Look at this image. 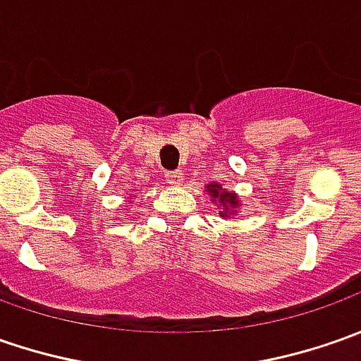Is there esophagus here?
Segmentation results:
<instances>
[{
    "instance_id": "34e87169",
    "label": "esophagus",
    "mask_w": 361,
    "mask_h": 361,
    "mask_svg": "<svg viewBox=\"0 0 361 361\" xmlns=\"http://www.w3.org/2000/svg\"><path fill=\"white\" fill-rule=\"evenodd\" d=\"M181 180H183V173H181L180 169H176V171H166V181L171 183V185H178V183H181Z\"/></svg>"
}]
</instances>
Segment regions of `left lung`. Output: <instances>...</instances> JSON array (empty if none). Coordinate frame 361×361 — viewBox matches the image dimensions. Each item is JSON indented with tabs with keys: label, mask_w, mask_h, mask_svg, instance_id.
<instances>
[{
	"label": "left lung",
	"mask_w": 361,
	"mask_h": 361,
	"mask_svg": "<svg viewBox=\"0 0 361 361\" xmlns=\"http://www.w3.org/2000/svg\"><path fill=\"white\" fill-rule=\"evenodd\" d=\"M207 190H209V193L216 197V202H218L219 205H221V216L224 218H228V216H231V212L240 205V202H238V197L233 195V193L230 192H221L218 188V183H214V185H207Z\"/></svg>",
	"instance_id": "1"
}]
</instances>
